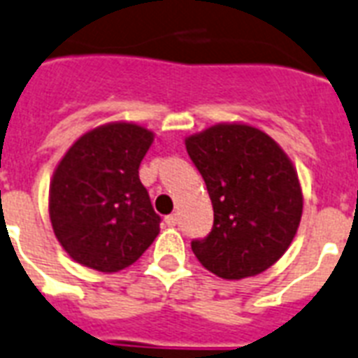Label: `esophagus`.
Returning a JSON list of instances; mask_svg holds the SVG:
<instances>
[{"instance_id": "1", "label": "esophagus", "mask_w": 358, "mask_h": 358, "mask_svg": "<svg viewBox=\"0 0 358 358\" xmlns=\"http://www.w3.org/2000/svg\"><path fill=\"white\" fill-rule=\"evenodd\" d=\"M166 224H168V226H176V224H177V215H176V213H173V215H168V217H166Z\"/></svg>"}]
</instances>
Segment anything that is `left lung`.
I'll use <instances>...</instances> for the list:
<instances>
[{
	"label": "left lung",
	"mask_w": 358,
	"mask_h": 358,
	"mask_svg": "<svg viewBox=\"0 0 358 358\" xmlns=\"http://www.w3.org/2000/svg\"><path fill=\"white\" fill-rule=\"evenodd\" d=\"M213 203V229L192 241L207 271L241 280L284 256L303 217L297 170L278 143L245 123H218L185 140Z\"/></svg>",
	"instance_id": "8db88e82"
}]
</instances>
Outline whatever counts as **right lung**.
I'll return each instance as SVG.
<instances>
[{"instance_id":"right-lung-1","label":"right lung","mask_w":358,"mask_h":358,"mask_svg":"<svg viewBox=\"0 0 358 358\" xmlns=\"http://www.w3.org/2000/svg\"><path fill=\"white\" fill-rule=\"evenodd\" d=\"M155 134L136 123H108L74 141L50 182L48 210L59 245L74 262L117 273L160 231L138 170Z\"/></svg>"}]
</instances>
